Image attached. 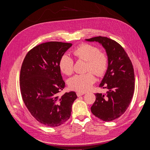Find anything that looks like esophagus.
I'll use <instances>...</instances> for the list:
<instances>
[{
	"instance_id": "34e87169",
	"label": "esophagus",
	"mask_w": 150,
	"mask_h": 150,
	"mask_svg": "<svg viewBox=\"0 0 150 150\" xmlns=\"http://www.w3.org/2000/svg\"><path fill=\"white\" fill-rule=\"evenodd\" d=\"M76 94H77V96H78L79 97V96H83V95H84V93H80V92H78V93H76Z\"/></svg>"
}]
</instances>
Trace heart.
I'll list each match as a JSON object with an SVG mask.
<instances>
[{
	"label": "heart",
	"instance_id": "b5f03b06",
	"mask_svg": "<svg viewBox=\"0 0 150 150\" xmlns=\"http://www.w3.org/2000/svg\"><path fill=\"white\" fill-rule=\"evenodd\" d=\"M74 56L79 60L86 61L87 73L77 74L71 78L68 84L69 88L76 91L86 92L91 88L98 76H103L108 69V58L105 53L99 51V49L93 45L84 43L76 47L72 51ZM61 71L66 75H71L73 72L74 61L67 54L61 56L59 62Z\"/></svg>",
	"mask_w": 150,
	"mask_h": 150
}]
</instances>
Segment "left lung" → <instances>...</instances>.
Segmentation results:
<instances>
[{"instance_id": "obj_1", "label": "left lung", "mask_w": 150, "mask_h": 150, "mask_svg": "<svg viewBox=\"0 0 150 150\" xmlns=\"http://www.w3.org/2000/svg\"><path fill=\"white\" fill-rule=\"evenodd\" d=\"M87 41L98 42L106 49L108 67L99 87L108 89L106 94L96 93L91 108L93 114L104 121L118 118L127 110L134 91V69L125 49L115 40L94 37Z\"/></svg>"}]
</instances>
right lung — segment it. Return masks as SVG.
<instances>
[{
    "label": "right lung",
    "instance_id": "add662e5",
    "mask_svg": "<svg viewBox=\"0 0 150 150\" xmlns=\"http://www.w3.org/2000/svg\"><path fill=\"white\" fill-rule=\"evenodd\" d=\"M72 44L48 42L28 52L21 69L20 89L22 99L31 115L47 126H60L69 119L75 92L58 93L64 88L59 67L60 58Z\"/></svg>",
    "mask_w": 150,
    "mask_h": 150
}]
</instances>
